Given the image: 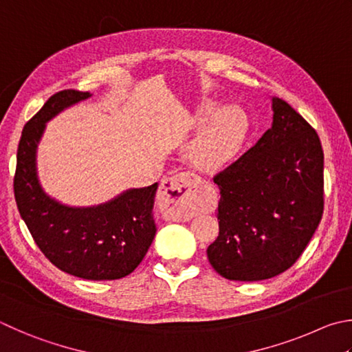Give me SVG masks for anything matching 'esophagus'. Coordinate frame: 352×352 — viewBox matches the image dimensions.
<instances>
[{
    "mask_svg": "<svg viewBox=\"0 0 352 352\" xmlns=\"http://www.w3.org/2000/svg\"><path fill=\"white\" fill-rule=\"evenodd\" d=\"M197 182V175L190 172H180L170 178H166L160 188L163 214L169 220L186 221L192 217L189 204V195Z\"/></svg>",
    "mask_w": 352,
    "mask_h": 352,
    "instance_id": "esophagus-1",
    "label": "esophagus"
}]
</instances>
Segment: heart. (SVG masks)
Wrapping results in <instances>:
<instances>
[{
	"instance_id": "heart-1",
	"label": "heart",
	"mask_w": 352,
	"mask_h": 352,
	"mask_svg": "<svg viewBox=\"0 0 352 352\" xmlns=\"http://www.w3.org/2000/svg\"><path fill=\"white\" fill-rule=\"evenodd\" d=\"M188 146V160L201 170H217L231 160L245 137V118L234 106L219 107L215 101H204L192 121L204 123Z\"/></svg>"
}]
</instances>
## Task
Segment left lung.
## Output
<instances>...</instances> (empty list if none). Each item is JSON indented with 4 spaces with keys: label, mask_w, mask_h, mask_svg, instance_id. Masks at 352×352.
Listing matches in <instances>:
<instances>
[{
    "label": "left lung",
    "mask_w": 352,
    "mask_h": 352,
    "mask_svg": "<svg viewBox=\"0 0 352 352\" xmlns=\"http://www.w3.org/2000/svg\"><path fill=\"white\" fill-rule=\"evenodd\" d=\"M272 123L214 178L219 237L208 258L221 277L258 282L296 263L323 214V151L317 132L286 101L271 97Z\"/></svg>",
    "instance_id": "obj_1"
}]
</instances>
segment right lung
<instances>
[{
	"label": "right lung",
	"instance_id": "obj_1",
	"mask_svg": "<svg viewBox=\"0 0 352 352\" xmlns=\"http://www.w3.org/2000/svg\"><path fill=\"white\" fill-rule=\"evenodd\" d=\"M91 97V92L61 91L25 123L18 144L14 190L32 237L58 270L85 280H117L142 263L155 237L152 209L158 183L126 189L94 206H70L44 190L36 168L46 124Z\"/></svg>",
	"mask_w": 352,
	"mask_h": 352
}]
</instances>
